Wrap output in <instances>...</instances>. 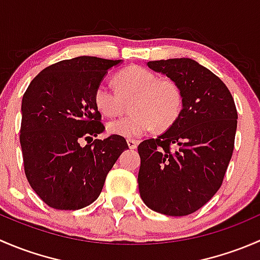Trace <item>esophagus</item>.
<instances>
[{"mask_svg":"<svg viewBox=\"0 0 260 260\" xmlns=\"http://www.w3.org/2000/svg\"><path fill=\"white\" fill-rule=\"evenodd\" d=\"M127 145L131 149H135V148H137L138 142L136 140H131V138H129V140H127Z\"/></svg>","mask_w":260,"mask_h":260,"instance_id":"obj_1","label":"esophagus"}]
</instances>
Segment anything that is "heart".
<instances>
[{
    "mask_svg": "<svg viewBox=\"0 0 260 260\" xmlns=\"http://www.w3.org/2000/svg\"><path fill=\"white\" fill-rule=\"evenodd\" d=\"M118 91L107 81L98 84L94 91V104L106 117H115L129 101L127 117L112 120L107 125L109 133L127 138H137L154 127L166 128L177 119L182 109L181 88L170 79H158L154 73L141 67H128L115 75Z\"/></svg>",
    "mask_w": 260,
    "mask_h": 260,
    "instance_id": "1",
    "label": "heart"
}]
</instances>
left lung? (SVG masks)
Returning <instances> with one entry per match:
<instances>
[{"instance_id": "left-lung-1", "label": "left lung", "mask_w": 260, "mask_h": 260, "mask_svg": "<svg viewBox=\"0 0 260 260\" xmlns=\"http://www.w3.org/2000/svg\"><path fill=\"white\" fill-rule=\"evenodd\" d=\"M181 88L177 119L138 146V188L143 203L170 216L192 214L216 193L234 149L238 113L224 83L188 57L148 61Z\"/></svg>"}]
</instances>
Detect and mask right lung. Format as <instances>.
Listing matches in <instances>:
<instances>
[{
    "label": "right lung",
    "mask_w": 260,
    "mask_h": 260,
    "mask_svg": "<svg viewBox=\"0 0 260 260\" xmlns=\"http://www.w3.org/2000/svg\"><path fill=\"white\" fill-rule=\"evenodd\" d=\"M123 60L78 56L39 73L22 96L20 143L28 183L57 210H78L98 199L107 175L128 148L120 136L81 146L104 131L94 91Z\"/></svg>",
    "instance_id": "add662e5"
}]
</instances>
